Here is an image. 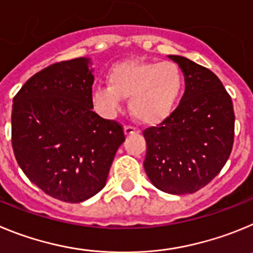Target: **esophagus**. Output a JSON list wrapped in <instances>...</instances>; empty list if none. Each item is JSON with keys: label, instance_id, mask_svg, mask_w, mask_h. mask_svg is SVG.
I'll use <instances>...</instances> for the list:
<instances>
[{"label": "esophagus", "instance_id": "34e87169", "mask_svg": "<svg viewBox=\"0 0 253 253\" xmlns=\"http://www.w3.org/2000/svg\"><path fill=\"white\" fill-rule=\"evenodd\" d=\"M137 129L135 127L132 126H125V135L129 136V135H133V133H137Z\"/></svg>", "mask_w": 253, "mask_h": 253}]
</instances>
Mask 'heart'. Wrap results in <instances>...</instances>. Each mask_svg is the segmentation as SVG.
<instances>
[{"label": "heart", "instance_id": "obj_1", "mask_svg": "<svg viewBox=\"0 0 253 253\" xmlns=\"http://www.w3.org/2000/svg\"><path fill=\"white\" fill-rule=\"evenodd\" d=\"M108 85L93 90V102L106 116L129 98L132 116L142 124H156L176 106L184 87V74L174 61L126 60L117 63L107 74Z\"/></svg>", "mask_w": 253, "mask_h": 253}]
</instances>
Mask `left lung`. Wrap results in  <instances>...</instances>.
<instances>
[{
  "mask_svg": "<svg viewBox=\"0 0 253 253\" xmlns=\"http://www.w3.org/2000/svg\"><path fill=\"white\" fill-rule=\"evenodd\" d=\"M169 58L183 70L185 92L169 117L143 129V168L163 192L193 194L219 174L231 155L233 103L214 73L184 56Z\"/></svg>",
  "mask_w": 253,
  "mask_h": 253,
  "instance_id": "obj_1",
  "label": "left lung"
}]
</instances>
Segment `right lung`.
Listing matches in <instances>:
<instances>
[{
    "instance_id": "obj_1",
    "label": "right lung",
    "mask_w": 253,
    "mask_h": 253,
    "mask_svg": "<svg viewBox=\"0 0 253 253\" xmlns=\"http://www.w3.org/2000/svg\"><path fill=\"white\" fill-rule=\"evenodd\" d=\"M77 58L36 73L13 97L11 131L17 164L42 192L81 203L106 185L122 126L93 112V69Z\"/></svg>"
}]
</instances>
